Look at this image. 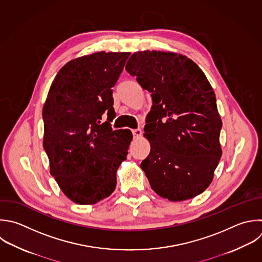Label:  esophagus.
<instances>
[{"mask_svg": "<svg viewBox=\"0 0 262 262\" xmlns=\"http://www.w3.org/2000/svg\"><path fill=\"white\" fill-rule=\"evenodd\" d=\"M132 133H133V135H134L135 137H139V136H141L142 131H141L140 129H136V130H132Z\"/></svg>", "mask_w": 262, "mask_h": 262, "instance_id": "esophagus-1", "label": "esophagus"}]
</instances>
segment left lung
<instances>
[{
	"label": "left lung",
	"instance_id": "1",
	"mask_svg": "<svg viewBox=\"0 0 262 262\" xmlns=\"http://www.w3.org/2000/svg\"><path fill=\"white\" fill-rule=\"evenodd\" d=\"M126 71L151 93L141 162L154 191L172 202L192 199L212 182L222 149L216 97L202 70L175 52L138 51Z\"/></svg>",
	"mask_w": 262,
	"mask_h": 262
}]
</instances>
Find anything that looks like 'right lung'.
Returning a JSON list of instances; mask_svg holds the SVG:
<instances>
[{"instance_id": "add662e5", "label": "right lung", "mask_w": 262, "mask_h": 262, "mask_svg": "<svg viewBox=\"0 0 262 262\" xmlns=\"http://www.w3.org/2000/svg\"><path fill=\"white\" fill-rule=\"evenodd\" d=\"M130 52H95L69 61L56 75L43 106V145L50 173L74 203L93 205L116 188L117 170L132 141L115 130L113 87ZM108 113L102 122V115Z\"/></svg>"}]
</instances>
